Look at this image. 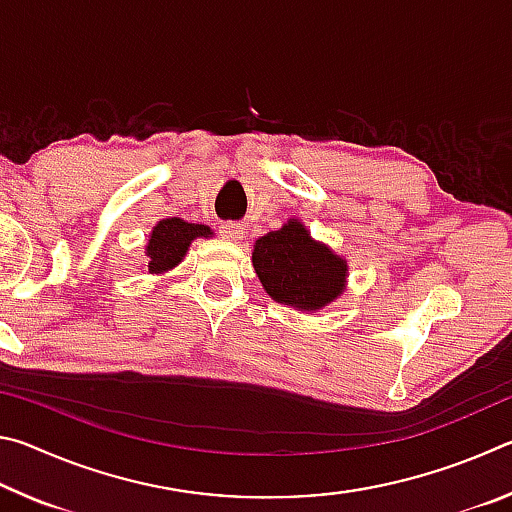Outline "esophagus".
<instances>
[{"mask_svg": "<svg viewBox=\"0 0 512 512\" xmlns=\"http://www.w3.org/2000/svg\"><path fill=\"white\" fill-rule=\"evenodd\" d=\"M221 235L230 241H241L244 239V225L241 223H221Z\"/></svg>", "mask_w": 512, "mask_h": 512, "instance_id": "obj_1", "label": "esophagus"}]
</instances>
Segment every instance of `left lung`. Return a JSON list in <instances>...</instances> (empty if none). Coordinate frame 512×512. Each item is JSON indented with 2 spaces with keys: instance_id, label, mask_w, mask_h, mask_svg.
<instances>
[{
  "instance_id": "8db88e82",
  "label": "left lung",
  "mask_w": 512,
  "mask_h": 512,
  "mask_svg": "<svg viewBox=\"0 0 512 512\" xmlns=\"http://www.w3.org/2000/svg\"><path fill=\"white\" fill-rule=\"evenodd\" d=\"M253 266L268 296L307 311L339 296L348 271L343 259L311 239L296 219L257 239Z\"/></svg>"
}]
</instances>
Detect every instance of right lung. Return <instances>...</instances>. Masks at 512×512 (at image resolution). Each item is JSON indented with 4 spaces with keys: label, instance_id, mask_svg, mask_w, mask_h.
Masks as SVG:
<instances>
[{
    "label": "right lung",
    "instance_id": "obj_1",
    "mask_svg": "<svg viewBox=\"0 0 512 512\" xmlns=\"http://www.w3.org/2000/svg\"><path fill=\"white\" fill-rule=\"evenodd\" d=\"M212 235L207 225L185 223L183 219H164L155 225L146 246L149 255V273H162L176 266L185 257L189 244L196 237Z\"/></svg>",
    "mask_w": 512,
    "mask_h": 512
}]
</instances>
